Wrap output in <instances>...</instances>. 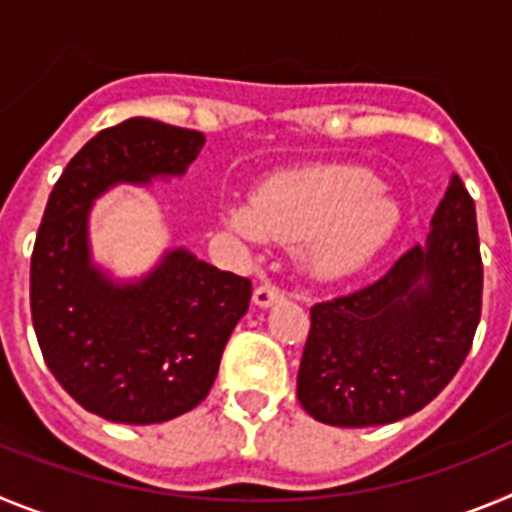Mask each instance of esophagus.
Returning a JSON list of instances; mask_svg holds the SVG:
<instances>
[{"label": "esophagus", "instance_id": "esophagus-1", "mask_svg": "<svg viewBox=\"0 0 512 512\" xmlns=\"http://www.w3.org/2000/svg\"><path fill=\"white\" fill-rule=\"evenodd\" d=\"M282 300L284 292L279 287H274V284H261V287H256V292H253V305L256 307H271Z\"/></svg>", "mask_w": 512, "mask_h": 512}]
</instances>
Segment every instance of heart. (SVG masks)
I'll return each instance as SVG.
<instances>
[{"label": "heart", "instance_id": "heart-1", "mask_svg": "<svg viewBox=\"0 0 512 512\" xmlns=\"http://www.w3.org/2000/svg\"><path fill=\"white\" fill-rule=\"evenodd\" d=\"M220 220L248 243H297L312 279L338 282L377 259L402 210L369 169L330 164L271 176L251 202H223Z\"/></svg>", "mask_w": 512, "mask_h": 512}]
</instances>
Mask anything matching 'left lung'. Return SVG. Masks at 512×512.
Wrapping results in <instances>:
<instances>
[{
  "instance_id": "1",
  "label": "left lung",
  "mask_w": 512,
  "mask_h": 512,
  "mask_svg": "<svg viewBox=\"0 0 512 512\" xmlns=\"http://www.w3.org/2000/svg\"><path fill=\"white\" fill-rule=\"evenodd\" d=\"M479 310L477 212L454 174L423 246L379 282L310 307L297 400L315 420L341 428L408 418L459 372Z\"/></svg>"
}]
</instances>
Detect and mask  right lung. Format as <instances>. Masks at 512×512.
<instances>
[{"mask_svg": "<svg viewBox=\"0 0 512 512\" xmlns=\"http://www.w3.org/2000/svg\"><path fill=\"white\" fill-rule=\"evenodd\" d=\"M202 146L197 130L130 117L71 158L45 205L30 261L35 336L63 390L112 423H164L197 408L251 302L248 279L184 246L133 279L94 261V202L117 184L182 179Z\"/></svg>", "mask_w": 512, "mask_h": 512, "instance_id": "add662e5", "label": "right lung"}]
</instances>
